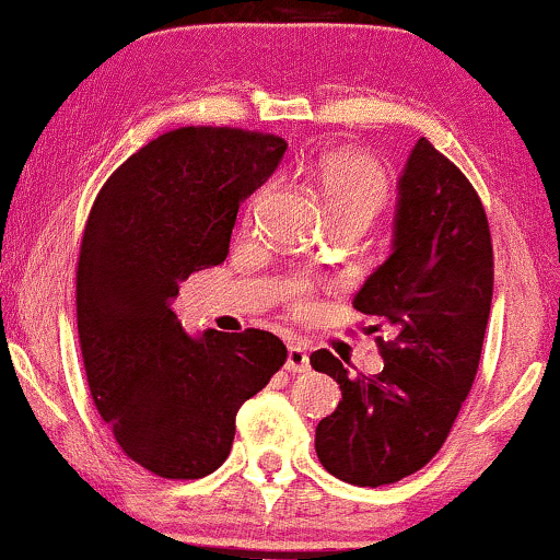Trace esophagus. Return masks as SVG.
Wrapping results in <instances>:
<instances>
[{"instance_id": "1", "label": "esophagus", "mask_w": 560, "mask_h": 560, "mask_svg": "<svg viewBox=\"0 0 560 560\" xmlns=\"http://www.w3.org/2000/svg\"><path fill=\"white\" fill-rule=\"evenodd\" d=\"M311 369V355L302 345H292L289 347V355H287V371L289 374H305Z\"/></svg>"}]
</instances>
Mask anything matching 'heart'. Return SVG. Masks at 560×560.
Instances as JSON below:
<instances>
[{
    "label": "heart",
    "mask_w": 560,
    "mask_h": 560,
    "mask_svg": "<svg viewBox=\"0 0 560 560\" xmlns=\"http://www.w3.org/2000/svg\"><path fill=\"white\" fill-rule=\"evenodd\" d=\"M313 176L324 191L334 221L371 223L389 199L387 171L371 155L355 150L326 152L313 165ZM258 202V199H255ZM253 202V205H255ZM294 305H305V284L292 287Z\"/></svg>",
    "instance_id": "1"
}]
</instances>
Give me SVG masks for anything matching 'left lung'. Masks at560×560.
<instances>
[{
  "label": "left lung",
  "instance_id": "obj_1",
  "mask_svg": "<svg viewBox=\"0 0 560 560\" xmlns=\"http://www.w3.org/2000/svg\"><path fill=\"white\" fill-rule=\"evenodd\" d=\"M397 191L392 255L352 300L378 318L371 331H387L376 337L382 374L350 376L329 350L311 355L342 389L316 429L318 460L358 487L395 485L440 453L471 392L490 318V223L471 182L419 139Z\"/></svg>",
  "mask_w": 560,
  "mask_h": 560
}]
</instances>
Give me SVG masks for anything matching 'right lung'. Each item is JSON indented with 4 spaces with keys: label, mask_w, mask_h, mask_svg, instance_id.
I'll return each instance as SVG.
<instances>
[{
    "label": "right lung",
    "mask_w": 560,
    "mask_h": 560,
    "mask_svg": "<svg viewBox=\"0 0 560 560\" xmlns=\"http://www.w3.org/2000/svg\"><path fill=\"white\" fill-rule=\"evenodd\" d=\"M287 141L186 126L113 171L83 229L75 316L89 392L120 450L163 479H202L229 458L242 402L287 347L271 331L191 339L171 300L226 260L240 202L276 171Z\"/></svg>",
    "instance_id": "add662e5"
}]
</instances>
